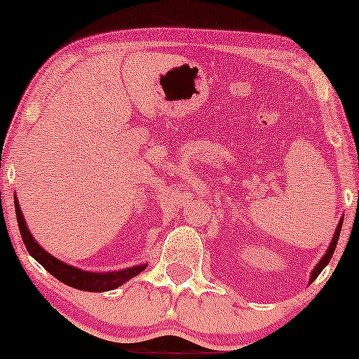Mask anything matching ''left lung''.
Wrapping results in <instances>:
<instances>
[{
	"mask_svg": "<svg viewBox=\"0 0 359 359\" xmlns=\"http://www.w3.org/2000/svg\"><path fill=\"white\" fill-rule=\"evenodd\" d=\"M343 217H344V216H343ZM343 217H341L339 222H337V226H336V231H334V236H332V241L329 243V248H327V251H325V253H324V257L320 258V262L317 263V265L314 266V270H312V273H311V278H309V282H314V280L317 278V275H319L320 271L324 270V266L327 265L329 262H331L332 255H334V250H336L337 240H339V233H341V228H343Z\"/></svg>",
	"mask_w": 359,
	"mask_h": 359,
	"instance_id": "left-lung-1",
	"label": "left lung"
}]
</instances>
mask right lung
<instances>
[{
    "label": "right lung",
    "mask_w": 359,
    "mask_h": 359,
    "mask_svg": "<svg viewBox=\"0 0 359 359\" xmlns=\"http://www.w3.org/2000/svg\"><path fill=\"white\" fill-rule=\"evenodd\" d=\"M15 211H16V221H18L20 234H22V240L27 246L28 253L34 257L40 265L43 266L48 273H52L57 280H60L65 285L77 288V290H86V292H108L114 290V288L121 287L123 283H126L128 280L137 277L138 273H142L147 269V263L142 265L130 266V269H123L116 271H88L81 270L77 266L69 265V263L60 262L59 258L52 257L47 250H43L42 246L36 243V240L32 236L30 229H28L27 222H25L23 212L20 209L18 199L15 196Z\"/></svg>",
    "instance_id": "add662e5"
}]
</instances>
